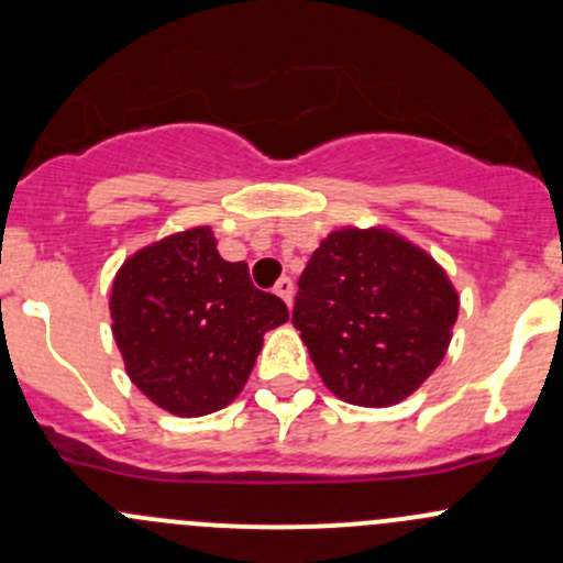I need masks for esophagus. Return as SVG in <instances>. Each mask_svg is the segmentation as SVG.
<instances>
[{
    "mask_svg": "<svg viewBox=\"0 0 563 563\" xmlns=\"http://www.w3.org/2000/svg\"><path fill=\"white\" fill-rule=\"evenodd\" d=\"M275 294L283 299V302L288 305V308H291V302H294V283H291V277H280V280L275 283Z\"/></svg>",
    "mask_w": 563,
    "mask_h": 563,
    "instance_id": "obj_1",
    "label": "esophagus"
}]
</instances>
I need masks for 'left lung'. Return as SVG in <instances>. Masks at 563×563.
<instances>
[{"label":"left lung","mask_w":563,"mask_h":563,"mask_svg":"<svg viewBox=\"0 0 563 563\" xmlns=\"http://www.w3.org/2000/svg\"><path fill=\"white\" fill-rule=\"evenodd\" d=\"M457 308L455 286L422 247L387 229H340L310 255L291 321L332 395L384 408L441 365Z\"/></svg>","instance_id":"obj_1"}]
</instances>
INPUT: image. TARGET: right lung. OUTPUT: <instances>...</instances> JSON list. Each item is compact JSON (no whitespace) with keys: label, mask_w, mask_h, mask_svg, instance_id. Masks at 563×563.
I'll list each match as a JSON object with an SVG mask.
<instances>
[{"label":"right lung","mask_w":563,"mask_h":563,"mask_svg":"<svg viewBox=\"0 0 563 563\" xmlns=\"http://www.w3.org/2000/svg\"><path fill=\"white\" fill-rule=\"evenodd\" d=\"M108 308L130 382L176 417L229 406L247 384L264 332L288 321L286 302L253 286L245 261L220 258L209 225L130 255Z\"/></svg>","instance_id":"obj_1"}]
</instances>
